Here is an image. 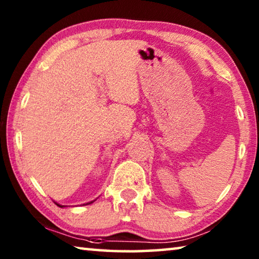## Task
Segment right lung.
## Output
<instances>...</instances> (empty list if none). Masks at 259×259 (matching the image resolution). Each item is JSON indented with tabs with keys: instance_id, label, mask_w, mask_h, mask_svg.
Returning <instances> with one entry per match:
<instances>
[{
	"instance_id": "add662e5",
	"label": "right lung",
	"mask_w": 259,
	"mask_h": 259,
	"mask_svg": "<svg viewBox=\"0 0 259 259\" xmlns=\"http://www.w3.org/2000/svg\"><path fill=\"white\" fill-rule=\"evenodd\" d=\"M95 201V200H94ZM94 201H90V202H88V203H85V204H90V203H93L94 202ZM56 204L57 205H58V207H60V208H64V207H66V205H61V204H59V203H57L56 202Z\"/></svg>"
}]
</instances>
